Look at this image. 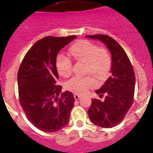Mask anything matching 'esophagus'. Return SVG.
Masks as SVG:
<instances>
[{
	"mask_svg": "<svg viewBox=\"0 0 153 153\" xmlns=\"http://www.w3.org/2000/svg\"><path fill=\"white\" fill-rule=\"evenodd\" d=\"M80 97H81V96L79 95V94H76H76H74V98H75L76 100H79V99H80Z\"/></svg>",
	"mask_w": 153,
	"mask_h": 153,
	"instance_id": "1",
	"label": "esophagus"
}]
</instances>
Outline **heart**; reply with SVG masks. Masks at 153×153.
Listing matches in <instances>:
<instances>
[{
    "mask_svg": "<svg viewBox=\"0 0 153 153\" xmlns=\"http://www.w3.org/2000/svg\"><path fill=\"white\" fill-rule=\"evenodd\" d=\"M69 52L75 60L84 62L85 74H92L99 79H103L109 74L112 58L106 47H98L92 42L81 40L73 44ZM56 66L59 74L63 77H68L72 73V61L66 55H58ZM95 84V79L91 76H75L67 81L66 87L75 93L83 94Z\"/></svg>",
    "mask_w": 153,
    "mask_h": 153,
    "instance_id": "b5f03b06",
    "label": "heart"
}]
</instances>
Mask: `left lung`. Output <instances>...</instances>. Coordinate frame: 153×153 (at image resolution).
Wrapping results in <instances>:
<instances>
[{
  "mask_svg": "<svg viewBox=\"0 0 153 153\" xmlns=\"http://www.w3.org/2000/svg\"><path fill=\"white\" fill-rule=\"evenodd\" d=\"M86 37L102 41L111 53V75L96 91L100 97L105 94L103 102L93 99L89 117L91 122L102 128H112L120 123L132 106L135 91V73L123 47L107 35H88Z\"/></svg>",
  "mask_w": 153,
  "mask_h": 153,
  "instance_id": "obj_1",
  "label": "left lung"
}]
</instances>
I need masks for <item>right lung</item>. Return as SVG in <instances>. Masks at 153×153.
<instances>
[{
  "instance_id": "1",
  "label": "right lung",
  "mask_w": 153,
  "mask_h": 153,
  "mask_svg": "<svg viewBox=\"0 0 153 153\" xmlns=\"http://www.w3.org/2000/svg\"><path fill=\"white\" fill-rule=\"evenodd\" d=\"M46 36L28 51L17 74L19 100L28 120L46 132H57L67 126L75 102L70 91L60 93L56 56L74 39Z\"/></svg>"
}]
</instances>
